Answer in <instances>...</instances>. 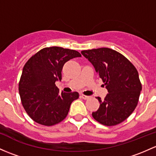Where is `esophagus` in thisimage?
<instances>
[{
	"label": "esophagus",
	"instance_id": "1",
	"mask_svg": "<svg viewBox=\"0 0 156 156\" xmlns=\"http://www.w3.org/2000/svg\"><path fill=\"white\" fill-rule=\"evenodd\" d=\"M81 97L82 98V99H89V96H85V95H83V94H81Z\"/></svg>",
	"mask_w": 156,
	"mask_h": 156
}]
</instances>
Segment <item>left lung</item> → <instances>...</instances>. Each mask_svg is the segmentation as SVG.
I'll return each instance as SVG.
<instances>
[{"mask_svg":"<svg viewBox=\"0 0 156 156\" xmlns=\"http://www.w3.org/2000/svg\"><path fill=\"white\" fill-rule=\"evenodd\" d=\"M81 54L94 66L108 93L97 97L99 108L92 116L107 126L123 122L137 106L142 85L134 66L120 53L108 48L84 50Z\"/></svg>","mask_w":156,"mask_h":156,"instance_id":"left-lung-1","label":"left lung"}]
</instances>
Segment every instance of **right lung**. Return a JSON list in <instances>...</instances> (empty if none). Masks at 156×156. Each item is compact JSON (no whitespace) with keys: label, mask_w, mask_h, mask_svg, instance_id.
Returning a JSON list of instances; mask_svg holds the SVG:
<instances>
[{"label":"right lung","mask_w":156,"mask_h":156,"mask_svg":"<svg viewBox=\"0 0 156 156\" xmlns=\"http://www.w3.org/2000/svg\"><path fill=\"white\" fill-rule=\"evenodd\" d=\"M79 57L81 54L75 50L53 46L41 49L25 63L19 92L23 107L36 122L51 126L66 117L72 102L79 94L60 93L55 82L61 81L63 65Z\"/></svg>","instance_id":"1"}]
</instances>
